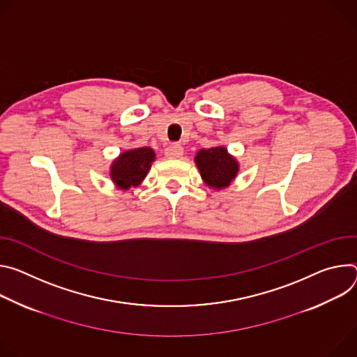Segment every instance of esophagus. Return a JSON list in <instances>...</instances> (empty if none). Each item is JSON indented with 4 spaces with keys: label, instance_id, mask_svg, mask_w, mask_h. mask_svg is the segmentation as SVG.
<instances>
[{
    "label": "esophagus",
    "instance_id": "34e87169",
    "mask_svg": "<svg viewBox=\"0 0 357 357\" xmlns=\"http://www.w3.org/2000/svg\"><path fill=\"white\" fill-rule=\"evenodd\" d=\"M165 153H166V155H167L169 158H178V157L183 155L184 150H183V147H181L180 144L173 143V144H170V146L166 149Z\"/></svg>",
    "mask_w": 357,
    "mask_h": 357
}]
</instances>
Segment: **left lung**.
I'll use <instances>...</instances> for the list:
<instances>
[{
  "mask_svg": "<svg viewBox=\"0 0 357 357\" xmlns=\"http://www.w3.org/2000/svg\"><path fill=\"white\" fill-rule=\"evenodd\" d=\"M194 160L207 185L213 188L228 187L238 172V163L228 154L225 147L200 150Z\"/></svg>",
  "mask_w": 357,
  "mask_h": 357,
  "instance_id": "1",
  "label": "left lung"
}]
</instances>
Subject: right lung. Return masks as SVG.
Returning <instances> with one entry per match:
<instances>
[{"instance_id": "obj_1", "label": "right lung", "mask_w": 357, "mask_h": 357, "mask_svg": "<svg viewBox=\"0 0 357 357\" xmlns=\"http://www.w3.org/2000/svg\"><path fill=\"white\" fill-rule=\"evenodd\" d=\"M154 157V151L149 147L125 151L113 163L110 169V177L117 187L123 190L137 185L146 177Z\"/></svg>"}]
</instances>
